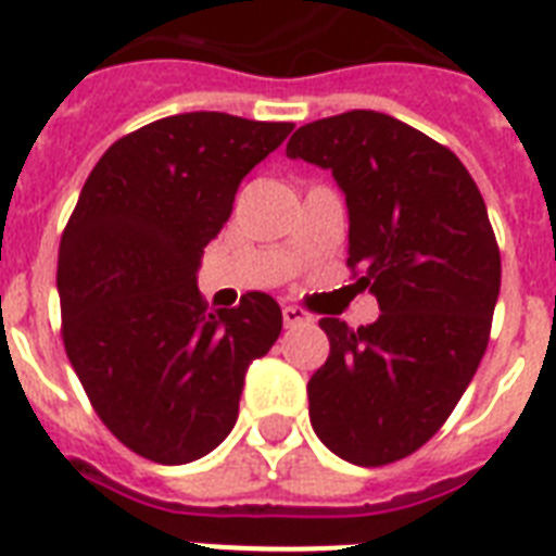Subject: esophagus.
<instances>
[{
  "instance_id": "34e87169",
  "label": "esophagus",
  "mask_w": 556,
  "mask_h": 556,
  "mask_svg": "<svg viewBox=\"0 0 556 556\" xmlns=\"http://www.w3.org/2000/svg\"><path fill=\"white\" fill-rule=\"evenodd\" d=\"M281 315H283V324H287V327H299V324L315 321L313 315L306 313V309H301V306H283Z\"/></svg>"
}]
</instances>
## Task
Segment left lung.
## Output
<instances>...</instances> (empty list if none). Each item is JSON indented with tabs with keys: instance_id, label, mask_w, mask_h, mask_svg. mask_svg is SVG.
I'll return each instance as SVG.
<instances>
[{
	"instance_id": "1",
	"label": "left lung",
	"mask_w": 556,
	"mask_h": 556,
	"mask_svg": "<svg viewBox=\"0 0 556 556\" xmlns=\"http://www.w3.org/2000/svg\"><path fill=\"white\" fill-rule=\"evenodd\" d=\"M287 157L330 168L348 198V266L381 315L321 318L327 362L309 421L341 459L379 468L419 451L473 379L500 295V247L473 177L451 149L379 111L301 126Z\"/></svg>"
}]
</instances>
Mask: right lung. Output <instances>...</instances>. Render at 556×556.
<instances>
[{
    "mask_svg": "<svg viewBox=\"0 0 556 556\" xmlns=\"http://www.w3.org/2000/svg\"><path fill=\"white\" fill-rule=\"evenodd\" d=\"M290 131L220 111L154 119L102 154L71 212L56 264L65 353L102 425L146 459L215 451L247 367L281 336L266 292L208 313L198 266L243 177Z\"/></svg>",
    "mask_w": 556,
    "mask_h": 556,
    "instance_id": "1",
    "label": "right lung"
}]
</instances>
